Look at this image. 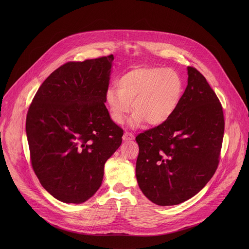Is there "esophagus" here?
Wrapping results in <instances>:
<instances>
[{
  "label": "esophagus",
  "mask_w": 249,
  "mask_h": 249,
  "mask_svg": "<svg viewBox=\"0 0 249 249\" xmlns=\"http://www.w3.org/2000/svg\"><path fill=\"white\" fill-rule=\"evenodd\" d=\"M133 139H134V135H133L132 133H130V132H125V133L124 134V136H123V140H124V142L131 141V140H133Z\"/></svg>",
  "instance_id": "34e87169"
}]
</instances>
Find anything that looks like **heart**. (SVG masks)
I'll use <instances>...</instances> for the list:
<instances>
[{
	"label": "heart",
	"mask_w": 249,
	"mask_h": 249,
	"mask_svg": "<svg viewBox=\"0 0 249 249\" xmlns=\"http://www.w3.org/2000/svg\"><path fill=\"white\" fill-rule=\"evenodd\" d=\"M184 95V82L172 69L137 67L124 72L118 87H109L106 102L111 119L122 124L131 109L134 112L128 124L135 126L142 122L158 126L177 112Z\"/></svg>",
	"instance_id": "1"
}]
</instances>
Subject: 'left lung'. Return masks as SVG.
I'll use <instances>...</instances> for the list:
<instances>
[{
  "label": "left lung",
  "mask_w": 249,
  "mask_h": 249,
  "mask_svg": "<svg viewBox=\"0 0 249 249\" xmlns=\"http://www.w3.org/2000/svg\"><path fill=\"white\" fill-rule=\"evenodd\" d=\"M188 85L174 116L136 137V178L159 206L180 204L200 192L217 168L224 133L221 105L206 78L188 67Z\"/></svg>",
  "instance_id": "1"
}]
</instances>
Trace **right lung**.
I'll return each mask as SVG.
<instances>
[{"label":"right lung","mask_w":249,"mask_h":249,"mask_svg":"<svg viewBox=\"0 0 249 249\" xmlns=\"http://www.w3.org/2000/svg\"><path fill=\"white\" fill-rule=\"evenodd\" d=\"M113 54L68 62L39 87L26 131L43 188L64 203L80 204L100 189L105 164L122 143L123 129L106 107Z\"/></svg>","instance_id":"right-lung-1"}]
</instances>
